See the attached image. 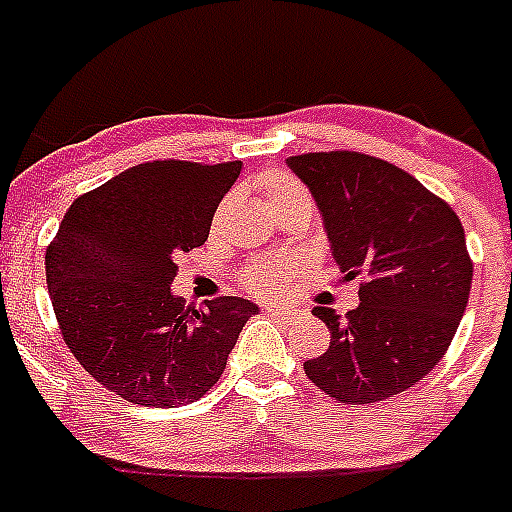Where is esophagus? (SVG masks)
<instances>
[{"instance_id":"34e87169","label":"esophagus","mask_w":512,"mask_h":512,"mask_svg":"<svg viewBox=\"0 0 512 512\" xmlns=\"http://www.w3.org/2000/svg\"><path fill=\"white\" fill-rule=\"evenodd\" d=\"M265 312H268L270 317H289V315H294V309H286V307H273V304H268V307H265Z\"/></svg>"}]
</instances>
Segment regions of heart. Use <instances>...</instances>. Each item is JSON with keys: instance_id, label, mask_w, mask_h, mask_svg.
I'll list each match as a JSON object with an SVG mask.
<instances>
[{"instance_id": "obj_1", "label": "heart", "mask_w": 512, "mask_h": 512, "mask_svg": "<svg viewBox=\"0 0 512 512\" xmlns=\"http://www.w3.org/2000/svg\"><path fill=\"white\" fill-rule=\"evenodd\" d=\"M263 195L268 208L273 205H281L286 200H309L307 190H304L302 184L296 182L294 176L283 174V171H273L263 179ZM296 270H299V263L291 260V257H278V260H260V263L249 265L244 270V283H247L249 291H255L260 296H273L296 276Z\"/></svg>"}]
</instances>
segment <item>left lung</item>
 Wrapping results in <instances>:
<instances>
[{
  "label": "left lung",
  "mask_w": 512,
  "mask_h": 512,
  "mask_svg": "<svg viewBox=\"0 0 512 512\" xmlns=\"http://www.w3.org/2000/svg\"><path fill=\"white\" fill-rule=\"evenodd\" d=\"M286 163L315 197L343 278H364L346 320L312 309L330 328V346L304 372L341 403L409 390L448 351L466 309L474 268L461 218L382 158L333 150Z\"/></svg>",
  "instance_id": "1"
}]
</instances>
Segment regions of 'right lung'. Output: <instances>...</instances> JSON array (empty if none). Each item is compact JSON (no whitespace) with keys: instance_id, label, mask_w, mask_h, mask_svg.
I'll list each match as a JSON object with an SVG mask.
<instances>
[{"instance_id":"add662e5","label":"right lung","mask_w":512,"mask_h":512,"mask_svg":"<svg viewBox=\"0 0 512 512\" xmlns=\"http://www.w3.org/2000/svg\"><path fill=\"white\" fill-rule=\"evenodd\" d=\"M242 161H150L77 197L46 249V283L64 343L119 398L174 409L226 369L257 304L221 296L184 307L176 255L208 239Z\"/></svg>"}]
</instances>
